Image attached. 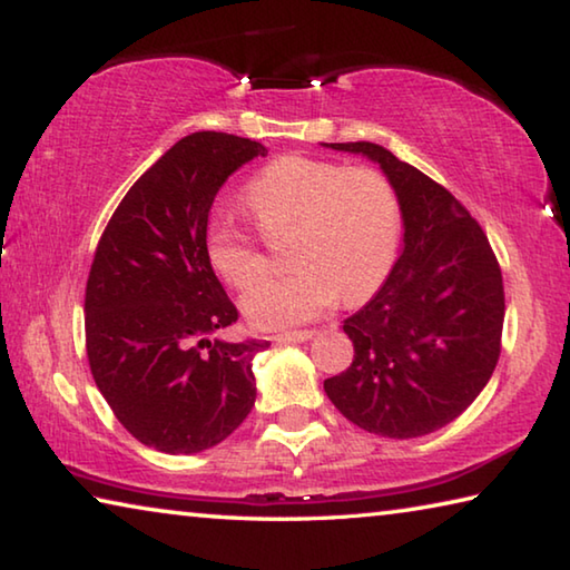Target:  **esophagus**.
<instances>
[{"instance_id": "1", "label": "esophagus", "mask_w": 570, "mask_h": 570, "mask_svg": "<svg viewBox=\"0 0 570 570\" xmlns=\"http://www.w3.org/2000/svg\"><path fill=\"white\" fill-rule=\"evenodd\" d=\"M314 336V332H308V330H302V332H278V334H274V342H282V344H286V342H308Z\"/></svg>"}]
</instances>
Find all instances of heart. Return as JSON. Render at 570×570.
I'll return each instance as SVG.
<instances>
[{"instance_id": "b5f03b06", "label": "heart", "mask_w": 570, "mask_h": 570, "mask_svg": "<svg viewBox=\"0 0 570 570\" xmlns=\"http://www.w3.org/2000/svg\"><path fill=\"white\" fill-rule=\"evenodd\" d=\"M244 204L268 240H284L294 268L256 286L244 312L256 326L312 322L336 296L360 304L387 278L400 244V204L374 168L284 156L248 183ZM210 264L228 286L246 292L266 274L262 236L228 220L206 230Z\"/></svg>"}]
</instances>
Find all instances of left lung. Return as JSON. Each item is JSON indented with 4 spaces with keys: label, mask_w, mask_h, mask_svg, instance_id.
I'll return each instance as SVG.
<instances>
[{
    "label": "left lung",
    "mask_w": 570,
    "mask_h": 570,
    "mask_svg": "<svg viewBox=\"0 0 570 570\" xmlns=\"http://www.w3.org/2000/svg\"><path fill=\"white\" fill-rule=\"evenodd\" d=\"M380 163L397 193L404 248L372 302L344 322L354 360L324 380L356 428L407 440L445 428L493 377L505 320L500 264L470 210L377 142H326Z\"/></svg>",
    "instance_id": "left-lung-1"
}]
</instances>
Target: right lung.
Returning <instances> with one entry per match:
<instances>
[{
	"label": "right lung",
	"instance_id": "add662e5",
	"mask_svg": "<svg viewBox=\"0 0 570 570\" xmlns=\"http://www.w3.org/2000/svg\"><path fill=\"white\" fill-rule=\"evenodd\" d=\"M266 153L238 135H186L132 183L95 248L85 350L112 414L142 445L193 455L254 407L250 360L268 342L210 340L238 308L210 266L206 228L230 173Z\"/></svg>",
	"mask_w": 570,
	"mask_h": 570
}]
</instances>
